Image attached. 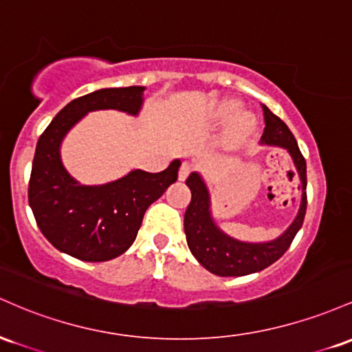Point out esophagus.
<instances>
[{
    "label": "esophagus",
    "instance_id": "34e87169",
    "mask_svg": "<svg viewBox=\"0 0 352 352\" xmlns=\"http://www.w3.org/2000/svg\"><path fill=\"white\" fill-rule=\"evenodd\" d=\"M189 173H191V166H189L188 163H183L181 164L179 171H177V177H179V181H184L186 177L189 176Z\"/></svg>",
    "mask_w": 352,
    "mask_h": 352
}]
</instances>
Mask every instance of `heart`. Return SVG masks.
I'll return each instance as SVG.
<instances>
[{
  "instance_id": "1",
  "label": "heart",
  "mask_w": 352,
  "mask_h": 352,
  "mask_svg": "<svg viewBox=\"0 0 352 352\" xmlns=\"http://www.w3.org/2000/svg\"><path fill=\"white\" fill-rule=\"evenodd\" d=\"M238 111H239V102L228 101L221 106V118H223V120H229V118L234 116ZM252 123H254V121H252L251 114H241V116H238V120H236V131L239 133L248 131V129L252 126Z\"/></svg>"
}]
</instances>
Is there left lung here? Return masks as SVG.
Listing matches in <instances>:
<instances>
[{
  "instance_id": "1",
  "label": "left lung",
  "mask_w": 352,
  "mask_h": 352,
  "mask_svg": "<svg viewBox=\"0 0 352 352\" xmlns=\"http://www.w3.org/2000/svg\"><path fill=\"white\" fill-rule=\"evenodd\" d=\"M264 113V133L261 136V144L279 146L284 148L293 157L299 179H301V206L298 216L289 228L279 238L270 243H243L231 236L224 234L216 226L211 216V199L209 191L204 184L203 177L197 173H191L186 179V184L191 189V203L184 214V232H186L188 246L192 256L204 266L209 272L218 276H246L266 270L272 263L289 250L294 236L302 226L304 214H306L307 196H306V160L299 151L293 133L286 124L270 111L267 106L263 104Z\"/></svg>"
}]
</instances>
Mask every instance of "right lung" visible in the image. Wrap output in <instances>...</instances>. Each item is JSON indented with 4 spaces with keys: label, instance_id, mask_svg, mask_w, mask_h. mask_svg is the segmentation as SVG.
Wrapping results in <instances>:
<instances>
[{
    "label": "right lung",
    "instance_id": "obj_1",
    "mask_svg": "<svg viewBox=\"0 0 352 352\" xmlns=\"http://www.w3.org/2000/svg\"><path fill=\"white\" fill-rule=\"evenodd\" d=\"M144 86L104 88L76 98L53 118L39 136L31 168L28 201L45 238L56 250L88 263L118 258L136 239L149 204L177 179L181 161L164 171L134 169L101 186H82L69 176L59 156L63 138L85 114L118 109L136 116Z\"/></svg>",
    "mask_w": 352,
    "mask_h": 352
}]
</instances>
